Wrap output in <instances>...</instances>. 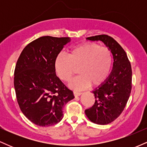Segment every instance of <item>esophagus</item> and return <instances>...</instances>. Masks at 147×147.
<instances>
[{"label": "esophagus", "instance_id": "34e87169", "mask_svg": "<svg viewBox=\"0 0 147 147\" xmlns=\"http://www.w3.org/2000/svg\"><path fill=\"white\" fill-rule=\"evenodd\" d=\"M73 93H74V95H75V97H78V96H80L81 95H82V92H76V91H74Z\"/></svg>", "mask_w": 147, "mask_h": 147}]
</instances>
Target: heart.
Instances as JSON below:
<instances>
[{
  "label": "heart",
  "instance_id": "1",
  "mask_svg": "<svg viewBox=\"0 0 147 147\" xmlns=\"http://www.w3.org/2000/svg\"><path fill=\"white\" fill-rule=\"evenodd\" d=\"M113 65L111 51L96 43H85L75 47L68 56L59 54L54 63L58 77L63 82H68L77 72L80 74L69 83L75 90H82L89 85L98 86L109 77Z\"/></svg>",
  "mask_w": 147,
  "mask_h": 147
}]
</instances>
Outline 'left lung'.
Masks as SVG:
<instances>
[{
    "label": "left lung",
    "mask_w": 147,
    "mask_h": 147,
    "mask_svg": "<svg viewBox=\"0 0 147 147\" xmlns=\"http://www.w3.org/2000/svg\"><path fill=\"white\" fill-rule=\"evenodd\" d=\"M86 40L103 42L113 57L112 71L104 83L92 91L95 104L85 111L90 122L105 125L117 119L125 108L131 91L132 70L125 51L112 37L102 34Z\"/></svg>",
    "instance_id": "left-lung-1"
}]
</instances>
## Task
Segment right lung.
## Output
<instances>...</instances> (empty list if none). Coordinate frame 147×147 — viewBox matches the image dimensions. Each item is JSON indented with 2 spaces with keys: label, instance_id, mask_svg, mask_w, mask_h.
<instances>
[{
  "label": "right lung",
  "instance_id": "1",
  "mask_svg": "<svg viewBox=\"0 0 147 147\" xmlns=\"http://www.w3.org/2000/svg\"><path fill=\"white\" fill-rule=\"evenodd\" d=\"M70 37L42 36L22 51L14 71L16 98L23 115L34 124L50 126L63 118V108L75 98L56 75L54 63Z\"/></svg>",
  "mask_w": 147,
  "mask_h": 147
}]
</instances>
